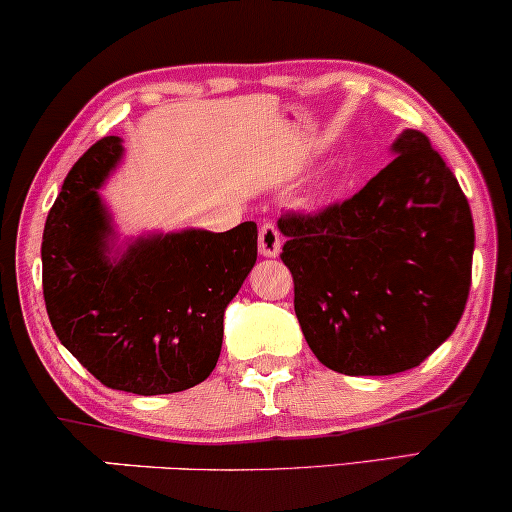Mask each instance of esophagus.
Here are the masks:
<instances>
[{
  "label": "esophagus",
  "instance_id": "obj_1",
  "mask_svg": "<svg viewBox=\"0 0 512 512\" xmlns=\"http://www.w3.org/2000/svg\"><path fill=\"white\" fill-rule=\"evenodd\" d=\"M279 249H282V235H279V228L270 221L263 223V226L258 228V251H261V256L272 258L279 254Z\"/></svg>",
  "mask_w": 512,
  "mask_h": 512
}]
</instances>
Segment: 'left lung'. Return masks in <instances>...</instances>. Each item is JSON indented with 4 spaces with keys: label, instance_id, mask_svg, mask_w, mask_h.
<instances>
[{
    "label": "left lung",
    "instance_id": "8db88e82",
    "mask_svg": "<svg viewBox=\"0 0 512 512\" xmlns=\"http://www.w3.org/2000/svg\"><path fill=\"white\" fill-rule=\"evenodd\" d=\"M359 193L279 219L282 258L307 345L345 375H394L431 356L464 314L471 207L419 130Z\"/></svg>",
    "mask_w": 512,
    "mask_h": 512
}]
</instances>
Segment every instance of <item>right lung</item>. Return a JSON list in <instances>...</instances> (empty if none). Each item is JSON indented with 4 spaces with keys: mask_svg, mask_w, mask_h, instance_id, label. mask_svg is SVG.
I'll return each mask as SVG.
<instances>
[{
    "mask_svg": "<svg viewBox=\"0 0 512 512\" xmlns=\"http://www.w3.org/2000/svg\"><path fill=\"white\" fill-rule=\"evenodd\" d=\"M102 137L69 170L48 212L41 282L58 340L104 387L174 394L207 380L221 354L223 312L256 263L258 230H184L137 240L109 261V219L95 188L121 158Z\"/></svg>",
    "mask_w": 512,
    "mask_h": 512,
    "instance_id": "add662e5",
    "label": "right lung"
}]
</instances>
